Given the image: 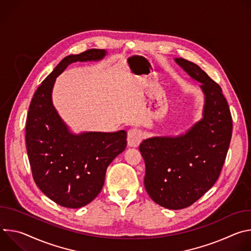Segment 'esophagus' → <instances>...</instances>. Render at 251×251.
Listing matches in <instances>:
<instances>
[{"mask_svg": "<svg viewBox=\"0 0 251 251\" xmlns=\"http://www.w3.org/2000/svg\"><path fill=\"white\" fill-rule=\"evenodd\" d=\"M142 140L141 131L138 129H130L127 133V145L128 147L136 148L139 146Z\"/></svg>", "mask_w": 251, "mask_h": 251, "instance_id": "esophagus-1", "label": "esophagus"}]
</instances>
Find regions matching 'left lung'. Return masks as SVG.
<instances>
[{
    "instance_id": "1",
    "label": "left lung",
    "mask_w": 251,
    "mask_h": 251,
    "mask_svg": "<svg viewBox=\"0 0 251 251\" xmlns=\"http://www.w3.org/2000/svg\"><path fill=\"white\" fill-rule=\"evenodd\" d=\"M194 80L201 83L202 118L186 133L154 136L139 146L144 158L145 189L169 209L190 206L217 182L232 134V119L221 86L196 63L175 58Z\"/></svg>"
}]
</instances>
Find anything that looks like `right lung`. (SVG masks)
<instances>
[{"label":"right lung","instance_id":"add662e5","mask_svg":"<svg viewBox=\"0 0 251 251\" xmlns=\"http://www.w3.org/2000/svg\"><path fill=\"white\" fill-rule=\"evenodd\" d=\"M105 50H88L64 57L42 82L31 99L25 125V143L33 180L57 204L79 208L103 188L107 167L127 145L124 130L75 134L52 103L56 77L71 63L98 61Z\"/></svg>","mask_w":251,"mask_h":251}]
</instances>
